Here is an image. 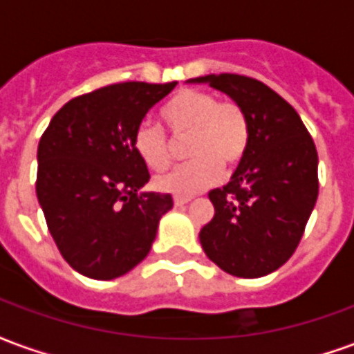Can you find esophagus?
I'll return each instance as SVG.
<instances>
[{"label": "esophagus", "instance_id": "obj_1", "mask_svg": "<svg viewBox=\"0 0 354 354\" xmlns=\"http://www.w3.org/2000/svg\"><path fill=\"white\" fill-rule=\"evenodd\" d=\"M189 197H180V195H174V205H176V207H182V205H187V203H189Z\"/></svg>", "mask_w": 354, "mask_h": 354}]
</instances>
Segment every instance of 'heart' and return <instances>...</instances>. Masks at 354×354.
<instances>
[{
  "label": "heart",
  "mask_w": 354,
  "mask_h": 354,
  "mask_svg": "<svg viewBox=\"0 0 354 354\" xmlns=\"http://www.w3.org/2000/svg\"><path fill=\"white\" fill-rule=\"evenodd\" d=\"M170 136L185 140L189 161L155 180L161 192L195 195L218 182L222 169H235L250 147V121L235 100H218L212 93L185 88L161 109ZM132 147L151 170H165L172 161V142L159 124L142 121L132 134Z\"/></svg>",
  "instance_id": "b5f03b06"
}]
</instances>
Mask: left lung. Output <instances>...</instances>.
<instances>
[{
  "label": "left lung",
  "mask_w": 354,
  "mask_h": 354,
  "mask_svg": "<svg viewBox=\"0 0 354 354\" xmlns=\"http://www.w3.org/2000/svg\"><path fill=\"white\" fill-rule=\"evenodd\" d=\"M193 83L230 94L250 121V147L231 182L212 189L214 218L201 230L203 250L225 273L256 279L296 252L319 197V155L297 111L282 96L239 73Z\"/></svg>",
  "instance_id": "8db88e82"
}]
</instances>
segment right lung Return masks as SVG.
Segmentation results:
<instances>
[{
  "label": "right lung",
  "instance_id": "1",
  "mask_svg": "<svg viewBox=\"0 0 354 354\" xmlns=\"http://www.w3.org/2000/svg\"><path fill=\"white\" fill-rule=\"evenodd\" d=\"M176 87L127 81L64 104L37 147L35 193L58 250L77 273L109 281L146 258L169 193H140L149 182L132 147L134 129Z\"/></svg>",
  "mask_w": 354,
  "mask_h": 354
}]
</instances>
